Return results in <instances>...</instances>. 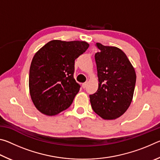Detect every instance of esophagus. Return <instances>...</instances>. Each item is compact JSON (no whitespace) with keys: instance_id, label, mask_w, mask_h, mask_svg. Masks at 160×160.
Wrapping results in <instances>:
<instances>
[{"instance_id":"1","label":"esophagus","mask_w":160,"mask_h":160,"mask_svg":"<svg viewBox=\"0 0 160 160\" xmlns=\"http://www.w3.org/2000/svg\"><path fill=\"white\" fill-rule=\"evenodd\" d=\"M87 84H88L87 82H84V83H82V88L85 89V88H86V87H87Z\"/></svg>"}]
</instances>
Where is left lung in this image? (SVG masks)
Segmentation results:
<instances>
[{
  "instance_id": "1",
  "label": "left lung",
  "mask_w": 160,
  "mask_h": 160,
  "mask_svg": "<svg viewBox=\"0 0 160 160\" xmlns=\"http://www.w3.org/2000/svg\"><path fill=\"white\" fill-rule=\"evenodd\" d=\"M99 51L94 58L99 80L98 90L90 94L92 108L100 117L112 120L126 112L133 97L136 74L120 48L97 43Z\"/></svg>"
}]
</instances>
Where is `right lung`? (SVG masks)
I'll return each instance as SVG.
<instances>
[{
  "mask_svg": "<svg viewBox=\"0 0 160 160\" xmlns=\"http://www.w3.org/2000/svg\"><path fill=\"white\" fill-rule=\"evenodd\" d=\"M89 47L82 41L52 40L35 53L29 75V93L37 109L54 116L67 109L80 90L75 60Z\"/></svg>",
  "mask_w": 160,
  "mask_h": 160,
  "instance_id": "obj_1",
  "label": "right lung"
}]
</instances>
